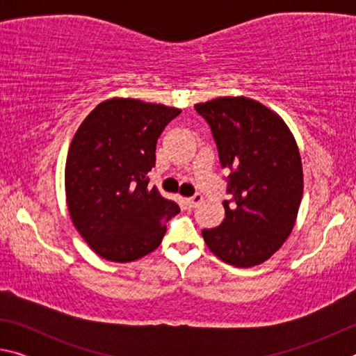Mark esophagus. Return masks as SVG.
I'll use <instances>...</instances> for the list:
<instances>
[{
	"mask_svg": "<svg viewBox=\"0 0 356 356\" xmlns=\"http://www.w3.org/2000/svg\"><path fill=\"white\" fill-rule=\"evenodd\" d=\"M201 202H202V195H200V193H196V195H193L191 197H186V204H188V207H196L200 206Z\"/></svg>",
	"mask_w": 356,
	"mask_h": 356,
	"instance_id": "obj_1",
	"label": "esophagus"
}]
</instances>
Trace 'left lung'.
Listing matches in <instances>:
<instances>
[{
	"mask_svg": "<svg viewBox=\"0 0 356 356\" xmlns=\"http://www.w3.org/2000/svg\"><path fill=\"white\" fill-rule=\"evenodd\" d=\"M206 119L227 170L218 227L204 242L222 262L252 267L272 257L291 236L303 195V168L291 130L278 114L248 97H220L195 105Z\"/></svg>",
	"mask_w": 356,
	"mask_h": 356,
	"instance_id": "obj_1",
	"label": "left lung"
}]
</instances>
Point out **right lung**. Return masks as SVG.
I'll return each mask as SVG.
<instances>
[{"label":"right lung","instance_id":"1","mask_svg":"<svg viewBox=\"0 0 356 356\" xmlns=\"http://www.w3.org/2000/svg\"><path fill=\"white\" fill-rule=\"evenodd\" d=\"M180 110L135 99H110L83 120L65 161L70 218L92 251L130 262L159 248L180 209L147 174L156 140Z\"/></svg>","mask_w":356,"mask_h":356}]
</instances>
